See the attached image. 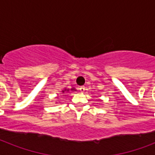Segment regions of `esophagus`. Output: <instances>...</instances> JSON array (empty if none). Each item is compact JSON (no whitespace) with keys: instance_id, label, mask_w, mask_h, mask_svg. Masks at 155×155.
Wrapping results in <instances>:
<instances>
[{"instance_id":"esophagus-1","label":"esophagus","mask_w":155,"mask_h":155,"mask_svg":"<svg viewBox=\"0 0 155 155\" xmlns=\"http://www.w3.org/2000/svg\"><path fill=\"white\" fill-rule=\"evenodd\" d=\"M79 89H80V91L81 92H84L85 91V87L84 86H81V87H80V88H79Z\"/></svg>"}]
</instances>
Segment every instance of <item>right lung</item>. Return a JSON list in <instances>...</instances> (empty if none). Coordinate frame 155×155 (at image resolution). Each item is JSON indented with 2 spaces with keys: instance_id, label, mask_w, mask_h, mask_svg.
<instances>
[{
  "instance_id": "add662e5",
  "label": "right lung",
  "mask_w": 155,
  "mask_h": 155,
  "mask_svg": "<svg viewBox=\"0 0 155 155\" xmlns=\"http://www.w3.org/2000/svg\"><path fill=\"white\" fill-rule=\"evenodd\" d=\"M71 90H75V88H71ZM64 91H68H68H69V89H68V90H67V89L63 90V92H64Z\"/></svg>"
}]
</instances>
